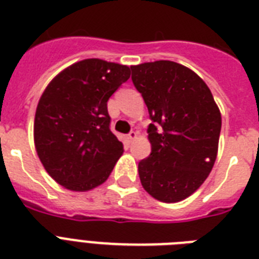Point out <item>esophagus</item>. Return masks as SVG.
<instances>
[{
	"label": "esophagus",
	"instance_id": "esophagus-1",
	"mask_svg": "<svg viewBox=\"0 0 259 259\" xmlns=\"http://www.w3.org/2000/svg\"><path fill=\"white\" fill-rule=\"evenodd\" d=\"M138 137V134H137V132H130L129 136H127V138H129L130 141H134Z\"/></svg>",
	"mask_w": 259,
	"mask_h": 259
}]
</instances>
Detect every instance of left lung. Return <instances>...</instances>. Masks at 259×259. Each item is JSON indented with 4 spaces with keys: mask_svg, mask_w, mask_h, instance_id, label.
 Segmentation results:
<instances>
[{
    "mask_svg": "<svg viewBox=\"0 0 259 259\" xmlns=\"http://www.w3.org/2000/svg\"><path fill=\"white\" fill-rule=\"evenodd\" d=\"M151 122V153L138 163L141 184L161 202L188 198L213 169L221 113L203 79L173 61L130 66Z\"/></svg>",
    "mask_w": 259,
    "mask_h": 259,
    "instance_id": "1",
    "label": "left lung"
}]
</instances>
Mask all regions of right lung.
Segmentation results:
<instances>
[{"mask_svg": "<svg viewBox=\"0 0 259 259\" xmlns=\"http://www.w3.org/2000/svg\"><path fill=\"white\" fill-rule=\"evenodd\" d=\"M129 77L125 65L89 58L46 86L35 110L34 145L57 184L88 191L108 180L123 151L110 130L108 101Z\"/></svg>", "mask_w": 259, "mask_h": 259, "instance_id": "1", "label": "right lung"}]
</instances>
